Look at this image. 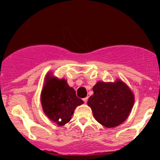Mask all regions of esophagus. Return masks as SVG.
<instances>
[{
    "label": "esophagus",
    "mask_w": 160,
    "mask_h": 160,
    "mask_svg": "<svg viewBox=\"0 0 160 160\" xmlns=\"http://www.w3.org/2000/svg\"><path fill=\"white\" fill-rule=\"evenodd\" d=\"M88 98H83V101H84V103H85V104H86V103L88 102Z\"/></svg>",
    "instance_id": "esophagus-1"
}]
</instances>
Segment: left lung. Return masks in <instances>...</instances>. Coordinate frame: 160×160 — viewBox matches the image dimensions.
Segmentation results:
<instances>
[{
    "label": "left lung",
    "instance_id": "8db88e82",
    "mask_svg": "<svg viewBox=\"0 0 160 160\" xmlns=\"http://www.w3.org/2000/svg\"><path fill=\"white\" fill-rule=\"evenodd\" d=\"M93 91L88 104L100 124L113 128L126 120L133 107L134 95L123 82H98Z\"/></svg>",
    "mask_w": 160,
    "mask_h": 160
}]
</instances>
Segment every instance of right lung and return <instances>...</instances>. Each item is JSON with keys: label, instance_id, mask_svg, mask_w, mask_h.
Wrapping results in <instances>:
<instances>
[{"label": "right lung", "instance_id": "1", "mask_svg": "<svg viewBox=\"0 0 160 160\" xmlns=\"http://www.w3.org/2000/svg\"><path fill=\"white\" fill-rule=\"evenodd\" d=\"M46 81L41 95L43 111L49 119L62 126L70 122L76 107L83 101L63 79L57 80L47 75Z\"/></svg>", "mask_w": 160, "mask_h": 160}]
</instances>
